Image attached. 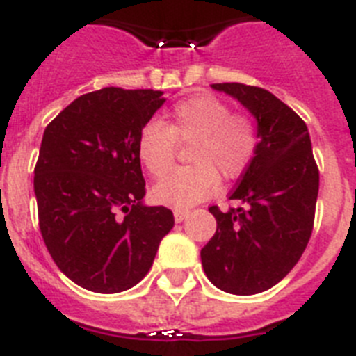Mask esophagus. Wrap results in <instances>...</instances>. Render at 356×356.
<instances>
[{"label": "esophagus", "instance_id": "esophagus-1", "mask_svg": "<svg viewBox=\"0 0 356 356\" xmlns=\"http://www.w3.org/2000/svg\"><path fill=\"white\" fill-rule=\"evenodd\" d=\"M186 216H188L186 209H175V211H174V218H175V222H177V224H179V222L184 220Z\"/></svg>", "mask_w": 356, "mask_h": 356}]
</instances>
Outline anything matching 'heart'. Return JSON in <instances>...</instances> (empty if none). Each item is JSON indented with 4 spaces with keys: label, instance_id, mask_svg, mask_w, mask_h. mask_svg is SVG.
<instances>
[{
    "label": "heart",
    "instance_id": "obj_1",
    "mask_svg": "<svg viewBox=\"0 0 356 356\" xmlns=\"http://www.w3.org/2000/svg\"><path fill=\"white\" fill-rule=\"evenodd\" d=\"M177 141L193 143L191 166L174 170L156 184L152 199L170 208L186 209L211 197L222 179H236L251 165L258 132L251 120L233 113L229 104L211 95H195L172 109L170 123H145L138 136V156L152 177L168 174Z\"/></svg>",
    "mask_w": 356,
    "mask_h": 356
}]
</instances>
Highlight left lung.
I'll return each mask as SVG.
<instances>
[{"label":"left lung","instance_id":"1","mask_svg":"<svg viewBox=\"0 0 356 356\" xmlns=\"http://www.w3.org/2000/svg\"><path fill=\"white\" fill-rule=\"evenodd\" d=\"M236 98L258 122L254 159L238 179L229 200L242 208L211 206L216 233L200 251L208 280L236 296L268 290L298 264L312 236L319 168L307 123L267 89L211 84Z\"/></svg>","mask_w":356,"mask_h":356}]
</instances>
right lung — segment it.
I'll list each match as a JSON object with an SVG mask.
<instances>
[{
	"mask_svg": "<svg viewBox=\"0 0 356 356\" xmlns=\"http://www.w3.org/2000/svg\"><path fill=\"white\" fill-rule=\"evenodd\" d=\"M154 89L82 95L44 129L33 170L39 229L55 265L98 293L138 285L174 227L165 206H145L138 136L161 105Z\"/></svg>",
	"mask_w": 356,
	"mask_h": 356,
	"instance_id": "obj_1",
	"label": "right lung"
}]
</instances>
